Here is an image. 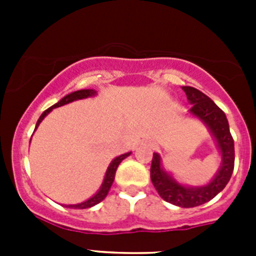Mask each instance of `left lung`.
Segmentation results:
<instances>
[{"label":"left lung","instance_id":"8db88e82","mask_svg":"<svg viewBox=\"0 0 256 256\" xmlns=\"http://www.w3.org/2000/svg\"><path fill=\"white\" fill-rule=\"evenodd\" d=\"M191 104L190 114L200 119L209 128L222 155L220 168L208 184L201 187L183 186L162 166V158L154 154L151 162V180L162 200L180 208H195L216 198L227 186L234 168V144L230 136L226 114L212 98L194 87H182Z\"/></svg>","mask_w":256,"mask_h":256}]
</instances>
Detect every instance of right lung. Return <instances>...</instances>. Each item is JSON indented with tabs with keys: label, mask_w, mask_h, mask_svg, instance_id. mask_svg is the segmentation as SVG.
I'll list each match as a JSON object with an SVG mask.
<instances>
[{
	"label": "right lung",
	"mask_w": 256,
	"mask_h": 256,
	"mask_svg": "<svg viewBox=\"0 0 256 256\" xmlns=\"http://www.w3.org/2000/svg\"><path fill=\"white\" fill-rule=\"evenodd\" d=\"M97 92L94 91V90H79V91H76V92H72V94H66L65 97H62L60 101H58V104H55V105H52L51 108H48L47 110H44V112H42V115L40 116V119H38L37 124H36V130L38 128V126H40V123L44 119V116H46L48 112H52V108H60V106L62 105H66V104L69 102H73V101H76V100H82V98H87V97H92L94 96ZM130 155V152H126V154H123V155L118 156V158H115L114 160H112V162H110V165H108V170H106V174H105V178H104V182L102 184H101L100 190L94 194V196H92L91 198H88V200L83 201V202H80V204H73V205H66L68 208H72V209H88V208H92L94 206V205H97L98 202H101V201L104 200V198L108 196V191H110V187H112V182H114V178H115V173H116V169L118 166H119V164L122 162V160H124L126 158H128V156Z\"/></svg>",
	"instance_id": "add662e5"
}]
</instances>
